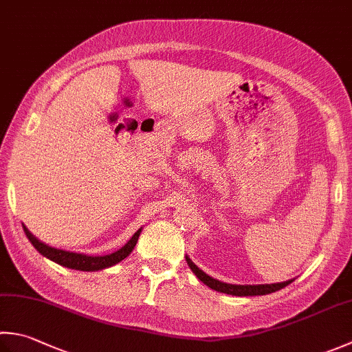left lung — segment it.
<instances>
[{
    "label": "left lung",
    "mask_w": 352,
    "mask_h": 352,
    "mask_svg": "<svg viewBox=\"0 0 352 352\" xmlns=\"http://www.w3.org/2000/svg\"><path fill=\"white\" fill-rule=\"evenodd\" d=\"M186 261H188V265L190 267V270L195 273V276L201 280L203 284L210 287L212 290L219 292V293H226V294H232V296H263V294L278 292V290H280V288H284L293 282V279H290L285 282H278V284H263V285L226 284V282L213 279L209 276V274H206L203 270H199V268L194 263H192L188 256H186Z\"/></svg>",
    "instance_id": "8db88e82"
}]
</instances>
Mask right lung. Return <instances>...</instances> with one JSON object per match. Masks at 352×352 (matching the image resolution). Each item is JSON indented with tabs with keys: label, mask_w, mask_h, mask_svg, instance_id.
Here are the masks:
<instances>
[{
	"label": "right lung",
	"mask_w": 352,
	"mask_h": 352,
	"mask_svg": "<svg viewBox=\"0 0 352 352\" xmlns=\"http://www.w3.org/2000/svg\"><path fill=\"white\" fill-rule=\"evenodd\" d=\"M24 227V232L27 238L32 243V245L43 256L48 258L53 263H56L62 267H67V268H73V270H80V272H96V270H102V268H107V267H111L117 263H120L122 259H125L128 254L133 252V249L137 244V241H139L140 236V232L142 229L137 230L133 238H131L128 243L119 249L117 252L111 253V254H105V256H87V254H80V253H72V252H65V250H58V249H53V247L47 245L44 243H41L39 239L34 238L32 233L25 229Z\"/></svg>",
	"instance_id": "obj_1"
}]
</instances>
